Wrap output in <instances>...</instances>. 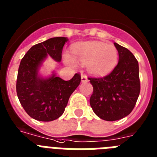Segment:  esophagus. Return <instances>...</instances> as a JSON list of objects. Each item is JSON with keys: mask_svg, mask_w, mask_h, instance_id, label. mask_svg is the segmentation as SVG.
<instances>
[{"mask_svg": "<svg viewBox=\"0 0 157 157\" xmlns=\"http://www.w3.org/2000/svg\"><path fill=\"white\" fill-rule=\"evenodd\" d=\"M81 81L82 82H88V78L86 75H82L81 76Z\"/></svg>", "mask_w": 157, "mask_h": 157, "instance_id": "esophagus-1", "label": "esophagus"}]
</instances>
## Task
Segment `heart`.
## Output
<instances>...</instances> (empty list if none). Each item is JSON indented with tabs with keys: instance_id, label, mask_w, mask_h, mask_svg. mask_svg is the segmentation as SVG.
Masks as SVG:
<instances>
[{
	"instance_id": "heart-1",
	"label": "heart",
	"mask_w": 157,
	"mask_h": 157,
	"mask_svg": "<svg viewBox=\"0 0 157 157\" xmlns=\"http://www.w3.org/2000/svg\"><path fill=\"white\" fill-rule=\"evenodd\" d=\"M73 55L64 54V61L71 67L77 62L86 65L88 73L94 77H104L111 74L117 66L118 50L114 45L99 41H82L72 46Z\"/></svg>"
}]
</instances>
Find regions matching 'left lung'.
<instances>
[{"label":"left lung","instance_id":"1","mask_svg":"<svg viewBox=\"0 0 157 157\" xmlns=\"http://www.w3.org/2000/svg\"><path fill=\"white\" fill-rule=\"evenodd\" d=\"M119 62L110 75L101 78H89L93 86L90 107L100 119L116 121L132 112L140 91L139 64L130 50L116 42Z\"/></svg>","mask_w":157,"mask_h":157}]
</instances>
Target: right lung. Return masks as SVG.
Segmentation results:
<instances>
[{
  "label": "right lung",
  "mask_w": 157,
  "mask_h": 157,
  "mask_svg": "<svg viewBox=\"0 0 157 157\" xmlns=\"http://www.w3.org/2000/svg\"><path fill=\"white\" fill-rule=\"evenodd\" d=\"M67 41V37H57L34 45L21 61L17 94L25 111L34 120L49 122L60 117L70 96L80 84L78 74L65 81L54 71L48 76L42 75L40 71L48 56L60 63L63 48Z\"/></svg>",
  "instance_id": "obj_1"
}]
</instances>
